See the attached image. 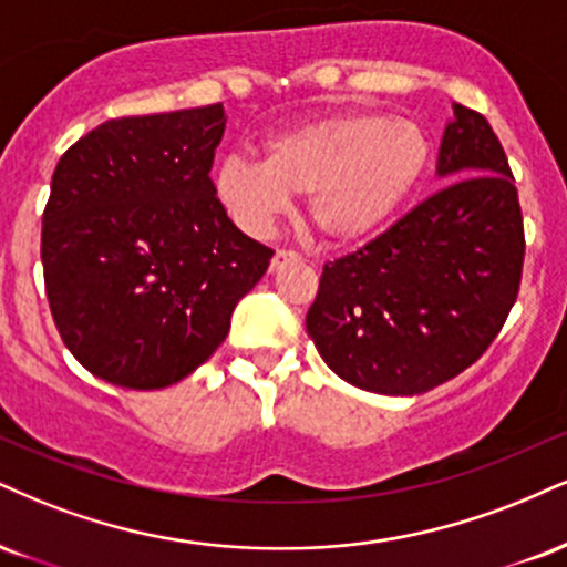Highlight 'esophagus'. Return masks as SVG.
Returning a JSON list of instances; mask_svg holds the SVG:
<instances>
[{
	"mask_svg": "<svg viewBox=\"0 0 567 567\" xmlns=\"http://www.w3.org/2000/svg\"><path fill=\"white\" fill-rule=\"evenodd\" d=\"M301 261H303V256H301V254H296V250H277V254L271 256L269 271H271V275H275V271L285 269V266H290V264H301Z\"/></svg>",
	"mask_w": 567,
	"mask_h": 567,
	"instance_id": "esophagus-1",
	"label": "esophagus"
}]
</instances>
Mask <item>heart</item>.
<instances>
[{"mask_svg":"<svg viewBox=\"0 0 567 567\" xmlns=\"http://www.w3.org/2000/svg\"><path fill=\"white\" fill-rule=\"evenodd\" d=\"M427 158V136L409 121L338 113L269 136L264 163L227 155L210 182L218 206L248 235H269L290 208V195H309L313 229L349 245L391 221L420 184Z\"/></svg>","mask_w":567,"mask_h":567,"instance_id":"1","label":"heart"}]
</instances>
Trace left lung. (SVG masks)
Returning <instances> with one entry per match:
<instances>
[{"instance_id": "obj_1", "label": "left lung", "mask_w": 567, "mask_h": 567, "mask_svg": "<svg viewBox=\"0 0 567 567\" xmlns=\"http://www.w3.org/2000/svg\"><path fill=\"white\" fill-rule=\"evenodd\" d=\"M435 174L446 187L357 254L324 264L306 330L346 383L433 391L499 336L523 275V214L507 155L481 113L454 105Z\"/></svg>"}]
</instances>
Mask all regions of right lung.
<instances>
[{"mask_svg": "<svg viewBox=\"0 0 567 567\" xmlns=\"http://www.w3.org/2000/svg\"><path fill=\"white\" fill-rule=\"evenodd\" d=\"M221 105L113 118L65 150L42 216L44 288L68 351L105 383L158 391L224 343L275 250L218 206Z\"/></svg>", "mask_w": 567, "mask_h": 567, "instance_id": "right-lung-1", "label": "right lung"}]
</instances>
